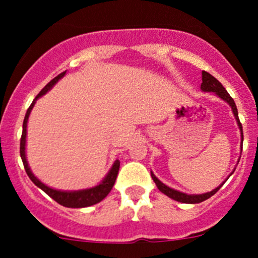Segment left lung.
Here are the masks:
<instances>
[{
	"instance_id": "8db88e82",
	"label": "left lung",
	"mask_w": 258,
	"mask_h": 258,
	"mask_svg": "<svg viewBox=\"0 0 258 258\" xmlns=\"http://www.w3.org/2000/svg\"><path fill=\"white\" fill-rule=\"evenodd\" d=\"M202 76H203V79H202L203 83H202V86H200V88H202L203 92L214 93V94H217L218 97L222 98L223 101L227 102V103L231 106L232 113H234V116H235V118H236V122H238L239 129H240V133H241V141H243V127H241L240 121H239L238 109H236V106H235V102H234V99L230 97L229 93L226 92V89L223 88L222 84H221L220 81L216 79V77H213L211 74L206 72V71H203ZM241 143H243V142H241ZM151 177H152V179H154L155 183H156L157 188H159V190H160L163 194H165L166 197H169L170 199L177 200V202H179V203H186V204H197V203H202V202H204V200L209 199V198L213 197L214 194L217 192V191L220 190L221 187H222V184H223V183L220 184L218 187H216L214 190L209 191V192L199 194V195H187V194L181 192V191H177V190H174V188L168 187L166 184H164L163 182L159 181V179L155 177V174L152 172H151Z\"/></svg>"
}]
</instances>
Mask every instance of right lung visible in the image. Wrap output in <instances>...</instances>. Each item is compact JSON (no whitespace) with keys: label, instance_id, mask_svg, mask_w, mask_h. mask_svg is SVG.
I'll return each instance as SVG.
<instances>
[{"label":"right lung","instance_id":"right-lung-1","mask_svg":"<svg viewBox=\"0 0 258 258\" xmlns=\"http://www.w3.org/2000/svg\"><path fill=\"white\" fill-rule=\"evenodd\" d=\"M64 75H66V71L64 72H61L60 75H58L56 77H54V79H52L51 81H50V83L47 84V85L45 86L40 93H38L37 97L33 99L32 104L29 106V108L27 109L26 117H24V121H23L22 138H20V157H22L24 169H26L27 174H28V177L31 178V181L33 182L37 187H40L41 190L45 191V192H46L51 199H54L56 203H59L60 206L67 207V208H85V207L94 206V204H97V203L102 202V200L108 195L109 191L112 190L113 184H115V181H116V177H117L118 168H120V161L116 160L115 163H113L112 168H111L109 172L107 173V175L104 177L103 181H102L99 184H97V186H94V187L86 188V190H79V191H60V190H54V188L49 187V186L42 183L37 177H35L33 173L31 172V168H29L28 161H27V157H26L27 122H28L29 113H31L32 108H33V106H35L36 101H37L38 98L42 97L44 94H46L50 89L58 83V80H60Z\"/></svg>","mask_w":258,"mask_h":258}]
</instances>
